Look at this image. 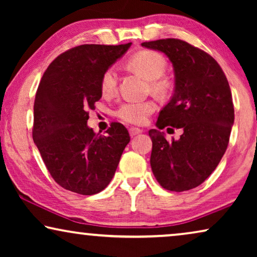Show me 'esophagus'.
<instances>
[{"instance_id": "esophagus-1", "label": "esophagus", "mask_w": 257, "mask_h": 257, "mask_svg": "<svg viewBox=\"0 0 257 257\" xmlns=\"http://www.w3.org/2000/svg\"><path fill=\"white\" fill-rule=\"evenodd\" d=\"M128 132H130V136L135 137L137 135H139V133H143V130H140L138 127H131L128 130Z\"/></svg>"}]
</instances>
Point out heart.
Segmentation results:
<instances>
[{"mask_svg": "<svg viewBox=\"0 0 257 257\" xmlns=\"http://www.w3.org/2000/svg\"><path fill=\"white\" fill-rule=\"evenodd\" d=\"M127 66L139 73L144 78L150 80L151 89L154 92L165 93L170 86L168 80L163 77L166 70V59L161 54L152 50L137 52L127 61ZM117 72L113 68L104 71L100 78V92L104 97H112L117 91ZM157 105L152 100L126 101L118 107L117 117L122 121L133 125H143L147 118L156 111Z\"/></svg>", "mask_w": 257, "mask_h": 257, "instance_id": "b5f03b06", "label": "heart"}]
</instances>
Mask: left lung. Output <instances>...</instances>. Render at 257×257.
Instances as JSON below:
<instances>
[{"label": "left lung", "mask_w": 257, "mask_h": 257, "mask_svg": "<svg viewBox=\"0 0 257 257\" xmlns=\"http://www.w3.org/2000/svg\"><path fill=\"white\" fill-rule=\"evenodd\" d=\"M142 45L164 52L175 77L174 93L160 111L158 130L149 131L151 167L161 187L188 191L213 173L227 150L234 124L229 84L215 59L187 42L166 38ZM166 125L182 128L181 139L167 142L160 131Z\"/></svg>", "instance_id": "obj_1"}]
</instances>
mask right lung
<instances>
[{"instance_id":"add662e5","label":"right lung","mask_w":257,"mask_h":257,"mask_svg":"<svg viewBox=\"0 0 257 257\" xmlns=\"http://www.w3.org/2000/svg\"><path fill=\"white\" fill-rule=\"evenodd\" d=\"M131 43L84 44L63 52L45 70L34 104L33 138L49 173L63 188L97 194L113 178L130 135L111 122L106 135L87 126L101 98L100 78Z\"/></svg>"}]
</instances>
